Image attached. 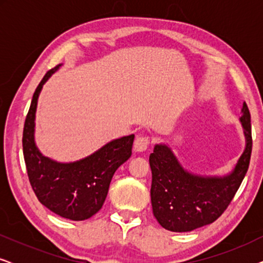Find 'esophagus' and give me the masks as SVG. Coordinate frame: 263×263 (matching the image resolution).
I'll return each instance as SVG.
<instances>
[{
  "mask_svg": "<svg viewBox=\"0 0 263 263\" xmlns=\"http://www.w3.org/2000/svg\"><path fill=\"white\" fill-rule=\"evenodd\" d=\"M149 138L148 136H138L134 142V149L136 152H143L148 148Z\"/></svg>",
  "mask_w": 263,
  "mask_h": 263,
  "instance_id": "1",
  "label": "esophagus"
}]
</instances>
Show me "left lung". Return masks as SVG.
<instances>
[{
  "label": "left lung",
  "mask_w": 263,
  "mask_h": 263,
  "mask_svg": "<svg viewBox=\"0 0 263 263\" xmlns=\"http://www.w3.org/2000/svg\"><path fill=\"white\" fill-rule=\"evenodd\" d=\"M239 121L244 129L246 149L233 170L221 177L192 174L183 168L170 147L164 143L154 146L149 156L151 201L154 217L164 229L174 232L193 231L212 224L224 213L250 163L253 139L246 102Z\"/></svg>",
  "instance_id": "1"
}]
</instances>
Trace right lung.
<instances>
[{
  "mask_svg": "<svg viewBox=\"0 0 263 263\" xmlns=\"http://www.w3.org/2000/svg\"><path fill=\"white\" fill-rule=\"evenodd\" d=\"M61 67L50 69L35 88L25 120L23 149L32 189L39 202L60 217L85 220L103 207L115 171L132 156L134 134L112 140L91 156L73 163H57L39 152L34 118L43 85Z\"/></svg>",
  "mask_w": 263,
  "mask_h": 263,
  "instance_id": "add662e5",
  "label": "right lung"
}]
</instances>
